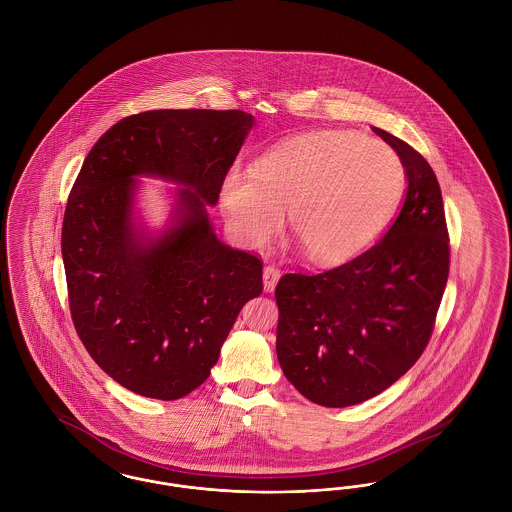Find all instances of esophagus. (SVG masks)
<instances>
[{
	"instance_id": "obj_1",
	"label": "esophagus",
	"mask_w": 512,
	"mask_h": 512,
	"mask_svg": "<svg viewBox=\"0 0 512 512\" xmlns=\"http://www.w3.org/2000/svg\"><path fill=\"white\" fill-rule=\"evenodd\" d=\"M278 278H280V270L278 268L274 267V265L265 267V270H263V280H265V290L267 292H274Z\"/></svg>"
}]
</instances>
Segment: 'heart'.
<instances>
[{"label": "heart", "mask_w": 512, "mask_h": 512, "mask_svg": "<svg viewBox=\"0 0 512 512\" xmlns=\"http://www.w3.org/2000/svg\"><path fill=\"white\" fill-rule=\"evenodd\" d=\"M403 184V163L388 144L349 130H320L268 149L251 172H228L220 197L230 228L247 244H267L288 209L307 257L332 265L372 244Z\"/></svg>", "instance_id": "obj_1"}]
</instances>
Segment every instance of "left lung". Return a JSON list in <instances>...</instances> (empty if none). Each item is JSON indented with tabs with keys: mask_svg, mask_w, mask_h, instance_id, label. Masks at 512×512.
<instances>
[{
	"mask_svg": "<svg viewBox=\"0 0 512 512\" xmlns=\"http://www.w3.org/2000/svg\"><path fill=\"white\" fill-rule=\"evenodd\" d=\"M407 172V195L386 236L359 257L278 280L276 353L295 390L349 407L388 390L432 338L449 276V232L438 178L407 142L382 128Z\"/></svg>",
	"mask_w": 512,
	"mask_h": 512,
	"instance_id": "obj_1",
	"label": "left lung"
}]
</instances>
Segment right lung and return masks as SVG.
Instances as JSON below:
<instances>
[{
    "instance_id": "1",
    "label": "right lung",
    "mask_w": 512,
    "mask_h": 512,
    "mask_svg": "<svg viewBox=\"0 0 512 512\" xmlns=\"http://www.w3.org/2000/svg\"><path fill=\"white\" fill-rule=\"evenodd\" d=\"M251 126L238 109L130 115L74 180L61 232L71 317L90 357L126 390L174 401L199 388L238 313L263 292V261L222 244L207 217ZM136 173L187 186L175 228L155 243L131 222Z\"/></svg>"
}]
</instances>
